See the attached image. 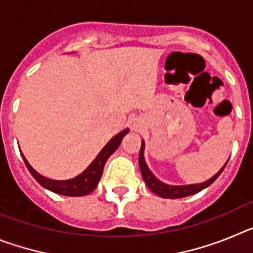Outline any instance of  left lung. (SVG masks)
<instances>
[{
  "label": "left lung",
  "mask_w": 253,
  "mask_h": 253,
  "mask_svg": "<svg viewBox=\"0 0 253 253\" xmlns=\"http://www.w3.org/2000/svg\"><path fill=\"white\" fill-rule=\"evenodd\" d=\"M144 147H146V144H144V142L142 140V147H140V152H139V167H140V172H142L143 180H144V182H146V185L148 186V189L151 190V191H153L156 195L165 199L186 198V196L194 195V194L207 189L208 186H210V185L213 184L214 181L219 177V175L222 173L225 165H227V162H225L224 166L219 169L213 177H210L209 180L204 181V182H202V184L169 185L162 182L161 180H158V178L153 175V172L149 169V167L147 166L146 158H144Z\"/></svg>",
  "instance_id": "8db88e82"
}]
</instances>
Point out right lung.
Returning <instances> with one entry per match:
<instances>
[{
  "label": "right lung",
  "mask_w": 253,
  "mask_h": 253,
  "mask_svg": "<svg viewBox=\"0 0 253 253\" xmlns=\"http://www.w3.org/2000/svg\"><path fill=\"white\" fill-rule=\"evenodd\" d=\"M129 133V129H124L116 135H114L109 142L106 143V146L99 152V154L96 156L95 160L88 165L84 172H81L80 175H77L73 178H68V180H51V178L45 177V176L40 175L39 172L35 171L33 167L30 166V163L25 158V156L21 153L24 162H25L26 167L33 175V177L39 182L44 189H48L50 191L59 195L64 196H84L92 193L96 186L99 185V181L101 178L102 171H104V166L106 163L107 158L110 157L111 154L118 149L120 146L123 138ZM21 152V151H20Z\"/></svg>",
  "instance_id": "1"
}]
</instances>
